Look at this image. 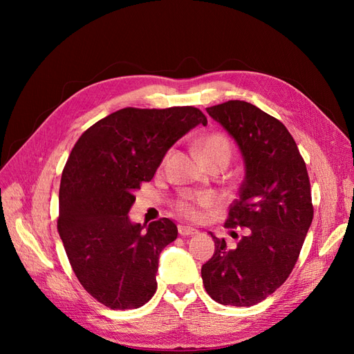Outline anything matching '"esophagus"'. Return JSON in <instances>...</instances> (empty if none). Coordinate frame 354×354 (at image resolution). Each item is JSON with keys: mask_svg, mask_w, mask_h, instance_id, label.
Returning a JSON list of instances; mask_svg holds the SVG:
<instances>
[{"mask_svg": "<svg viewBox=\"0 0 354 354\" xmlns=\"http://www.w3.org/2000/svg\"><path fill=\"white\" fill-rule=\"evenodd\" d=\"M178 233L181 236H192V234H196L198 230L194 227H189V226H178Z\"/></svg>", "mask_w": 354, "mask_h": 354, "instance_id": "34e87169", "label": "esophagus"}]
</instances>
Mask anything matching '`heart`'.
<instances>
[{"label": "heart", "instance_id": "b5f03b06", "mask_svg": "<svg viewBox=\"0 0 354 354\" xmlns=\"http://www.w3.org/2000/svg\"><path fill=\"white\" fill-rule=\"evenodd\" d=\"M196 149L203 162L224 160V162L227 164L232 155L230 143L223 134L205 136L198 142ZM216 202V196L205 192V194L183 195L176 201L174 208L181 217H185L187 220H199L202 217V209L212 207Z\"/></svg>", "mask_w": 354, "mask_h": 354}]
</instances>
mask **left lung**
Listing matches in <instances>:
<instances>
[{
    "instance_id": "8db88e82",
    "label": "left lung",
    "mask_w": 354,
    "mask_h": 354,
    "mask_svg": "<svg viewBox=\"0 0 354 354\" xmlns=\"http://www.w3.org/2000/svg\"><path fill=\"white\" fill-rule=\"evenodd\" d=\"M207 112L233 137L243 158L245 178L224 227L245 233L234 248L211 233L216 251L201 274L214 301L250 307L273 294L294 269L313 220L310 180L279 120L242 100Z\"/></svg>"
}]
</instances>
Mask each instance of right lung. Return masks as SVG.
Returning <instances> with one entry per match:
<instances>
[{
    "label": "right lung",
    "instance_id": "add662e5",
    "mask_svg": "<svg viewBox=\"0 0 354 354\" xmlns=\"http://www.w3.org/2000/svg\"><path fill=\"white\" fill-rule=\"evenodd\" d=\"M207 116L194 106L125 108L91 125L63 168L57 230L78 281L112 310L146 304L156 292L159 254L176 241L169 218L134 224V192L151 181L168 149Z\"/></svg>",
    "mask_w": 354,
    "mask_h": 354
}]
</instances>
